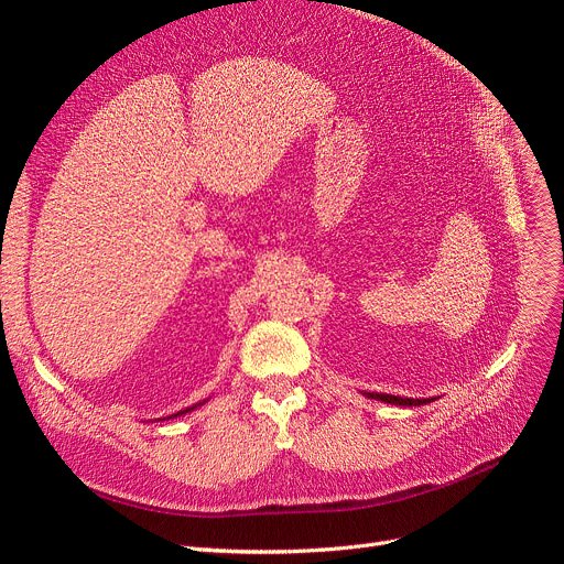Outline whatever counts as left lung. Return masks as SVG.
I'll list each match as a JSON object with an SVG mask.
<instances>
[{"label":"left lung","mask_w":564,"mask_h":564,"mask_svg":"<svg viewBox=\"0 0 564 564\" xmlns=\"http://www.w3.org/2000/svg\"><path fill=\"white\" fill-rule=\"evenodd\" d=\"M367 398H371V400H381V402H388V404H400V406H421V404H429V402H433L435 398H425V400H421V398H400V395H388V392H365Z\"/></svg>","instance_id":"obj_1"}]
</instances>
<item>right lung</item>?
Returning a JSON list of instances; mask_svg holds the SVG:
<instances>
[{"mask_svg":"<svg viewBox=\"0 0 564 564\" xmlns=\"http://www.w3.org/2000/svg\"><path fill=\"white\" fill-rule=\"evenodd\" d=\"M207 402V400H204ZM204 402H197V404H193V406H187V409H183V412H178V414H172V416H166V419H174V416H181V414H187V412H193L195 406H199V404H204ZM158 421H164V419H158Z\"/></svg>","mask_w":564,"mask_h":564,"instance_id":"add662e5","label":"right lung"}]
</instances>
